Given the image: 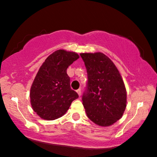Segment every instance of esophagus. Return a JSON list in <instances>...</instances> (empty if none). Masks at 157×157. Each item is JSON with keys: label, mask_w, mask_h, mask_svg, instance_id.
Returning <instances> with one entry per match:
<instances>
[{"label": "esophagus", "mask_w": 157, "mask_h": 157, "mask_svg": "<svg viewBox=\"0 0 157 157\" xmlns=\"http://www.w3.org/2000/svg\"><path fill=\"white\" fill-rule=\"evenodd\" d=\"M77 94H78V95L79 96H81V89H77Z\"/></svg>", "instance_id": "1"}]
</instances>
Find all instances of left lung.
<instances>
[{
    "label": "left lung",
    "mask_w": 157,
    "mask_h": 157,
    "mask_svg": "<svg viewBox=\"0 0 157 157\" xmlns=\"http://www.w3.org/2000/svg\"><path fill=\"white\" fill-rule=\"evenodd\" d=\"M88 80L82 101L86 114L100 126H109L122 117L126 107V90L121 75L107 56L82 53Z\"/></svg>",
    "instance_id": "left-lung-1"
}]
</instances>
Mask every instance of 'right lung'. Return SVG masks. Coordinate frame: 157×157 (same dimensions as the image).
<instances>
[{"label":"right lung","mask_w":157,"mask_h":157,"mask_svg":"<svg viewBox=\"0 0 157 157\" xmlns=\"http://www.w3.org/2000/svg\"><path fill=\"white\" fill-rule=\"evenodd\" d=\"M79 58L75 52L57 50L50 55L40 68L30 91L31 105L42 119L54 120L69 109L79 97L71 89L68 66Z\"/></svg>","instance_id":"add662e5"}]
</instances>
